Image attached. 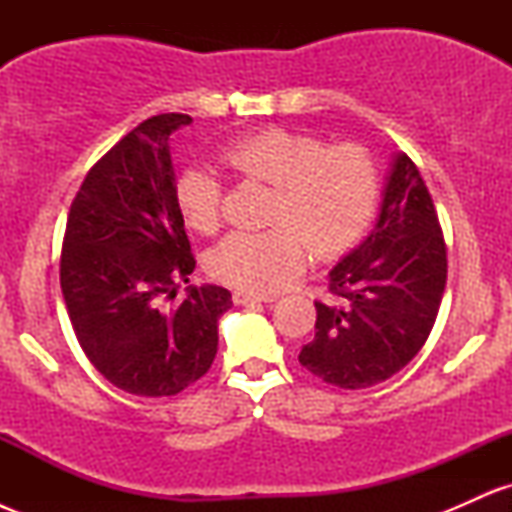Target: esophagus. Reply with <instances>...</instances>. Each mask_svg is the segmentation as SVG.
Masks as SVG:
<instances>
[{"mask_svg": "<svg viewBox=\"0 0 512 512\" xmlns=\"http://www.w3.org/2000/svg\"><path fill=\"white\" fill-rule=\"evenodd\" d=\"M274 296H260V293L236 291L233 293V303L236 305H255V303H272Z\"/></svg>", "mask_w": 512, "mask_h": 512, "instance_id": "1", "label": "esophagus"}]
</instances>
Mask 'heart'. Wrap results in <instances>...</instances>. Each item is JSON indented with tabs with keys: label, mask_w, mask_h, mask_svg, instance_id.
Listing matches in <instances>:
<instances>
[{
	"label": "heart",
	"mask_w": 512,
	"mask_h": 512,
	"mask_svg": "<svg viewBox=\"0 0 512 512\" xmlns=\"http://www.w3.org/2000/svg\"><path fill=\"white\" fill-rule=\"evenodd\" d=\"M219 158L240 180L272 185L267 221L274 226L228 233L207 255L209 274L240 291L281 289L305 267L310 248L317 257L339 255L373 219L380 178L358 144L325 146L313 134L264 127L223 144ZM173 197L187 228L216 231L221 182L214 170L187 166Z\"/></svg>",
	"instance_id": "heart-1"
}]
</instances>
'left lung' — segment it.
Masks as SVG:
<instances>
[{
	"label": "left lung",
	"mask_w": 512,
	"mask_h": 512,
	"mask_svg": "<svg viewBox=\"0 0 512 512\" xmlns=\"http://www.w3.org/2000/svg\"><path fill=\"white\" fill-rule=\"evenodd\" d=\"M445 279L433 199L414 161L395 154L373 231L332 267V301H315V337L298 361L344 390L392 378L426 344Z\"/></svg>",
	"instance_id": "8db88e82"
}]
</instances>
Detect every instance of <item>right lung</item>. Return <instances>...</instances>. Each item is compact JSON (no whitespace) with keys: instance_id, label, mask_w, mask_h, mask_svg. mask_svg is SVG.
<instances>
[{"instance_id":"add662e5","label":"right lung","mask_w":512,"mask_h":512,"mask_svg":"<svg viewBox=\"0 0 512 512\" xmlns=\"http://www.w3.org/2000/svg\"><path fill=\"white\" fill-rule=\"evenodd\" d=\"M192 117L144 120L88 170L64 233L60 284L74 334L105 380L139 397L178 395L197 383L219 349L221 286H187L195 269L175 207L170 134Z\"/></svg>"}]
</instances>
